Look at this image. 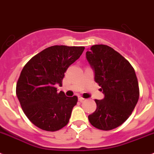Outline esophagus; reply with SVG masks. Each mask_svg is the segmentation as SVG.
<instances>
[{
	"instance_id": "obj_1",
	"label": "esophagus",
	"mask_w": 154,
	"mask_h": 154,
	"mask_svg": "<svg viewBox=\"0 0 154 154\" xmlns=\"http://www.w3.org/2000/svg\"><path fill=\"white\" fill-rule=\"evenodd\" d=\"M78 100H79V101H80V102H81V101H84V98L82 97H79Z\"/></svg>"
}]
</instances>
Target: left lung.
<instances>
[{
    "instance_id": "1",
    "label": "left lung",
    "mask_w": 154,
    "mask_h": 154,
    "mask_svg": "<svg viewBox=\"0 0 154 154\" xmlns=\"http://www.w3.org/2000/svg\"><path fill=\"white\" fill-rule=\"evenodd\" d=\"M86 57L94 72L104 98L95 100L96 110L88 116L94 127L110 131L124 124L132 113L140 96L135 70L117 51L103 44L93 45Z\"/></svg>"
}]
</instances>
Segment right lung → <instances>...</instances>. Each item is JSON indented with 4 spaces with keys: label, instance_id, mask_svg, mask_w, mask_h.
I'll return each mask as SVG.
<instances>
[{
    "label": "right lung",
    "instance_id": "obj_1",
    "mask_svg": "<svg viewBox=\"0 0 154 154\" xmlns=\"http://www.w3.org/2000/svg\"><path fill=\"white\" fill-rule=\"evenodd\" d=\"M84 47L55 45L44 49L25 64L16 94L23 113L36 127L57 131L67 125L77 97H68L55 87L62 86L64 73L82 54Z\"/></svg>",
    "mask_w": 154,
    "mask_h": 154
}]
</instances>
